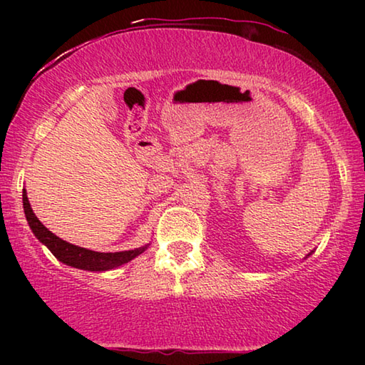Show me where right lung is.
<instances>
[{
	"label": "right lung",
	"instance_id": "right-lung-1",
	"mask_svg": "<svg viewBox=\"0 0 365 365\" xmlns=\"http://www.w3.org/2000/svg\"><path fill=\"white\" fill-rule=\"evenodd\" d=\"M22 202H24V212H26V217L30 228L35 233V237L40 240V242L46 246V248L53 252L54 257L59 259L61 262L66 265H71V267L82 269V270H91V272H101V270H110L119 267V265L132 261L133 257H137L146 250L137 248L132 251H120V252H96L91 250L80 248V246L71 245L61 240L56 235L51 233L48 228L41 224V222L36 219L34 214L32 207H30L29 197L26 190L22 193Z\"/></svg>",
	"mask_w": 365,
	"mask_h": 365
}]
</instances>
